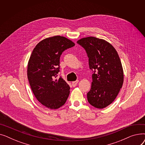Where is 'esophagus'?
<instances>
[{
  "label": "esophagus",
  "mask_w": 145,
  "mask_h": 145,
  "mask_svg": "<svg viewBox=\"0 0 145 145\" xmlns=\"http://www.w3.org/2000/svg\"><path fill=\"white\" fill-rule=\"evenodd\" d=\"M79 82V80H76V81H74V82H72V86H73V87H74V86H76L77 85V84H78V83Z\"/></svg>",
  "instance_id": "34e87169"
}]
</instances>
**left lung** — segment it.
Wrapping results in <instances>:
<instances>
[{
  "label": "left lung",
  "instance_id": "left-lung-1",
  "mask_svg": "<svg viewBox=\"0 0 145 145\" xmlns=\"http://www.w3.org/2000/svg\"><path fill=\"white\" fill-rule=\"evenodd\" d=\"M77 43L85 49L89 68L94 71L88 101L96 108H105L115 101L123 83L118 53L110 43L95 37L82 38Z\"/></svg>",
  "mask_w": 145,
  "mask_h": 145
}]
</instances>
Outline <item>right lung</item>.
Masks as SVG:
<instances>
[{"mask_svg":"<svg viewBox=\"0 0 145 145\" xmlns=\"http://www.w3.org/2000/svg\"><path fill=\"white\" fill-rule=\"evenodd\" d=\"M75 45L60 36L49 37L38 43L30 56L27 74L32 92L42 105L57 109L66 102L70 86L62 78L55 79L59 72L62 52Z\"/></svg>","mask_w":145,"mask_h":145,"instance_id":"right-lung-1","label":"right lung"}]
</instances>
